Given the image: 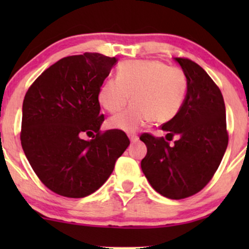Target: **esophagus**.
<instances>
[{
	"label": "esophagus",
	"mask_w": 249,
	"mask_h": 249,
	"mask_svg": "<svg viewBox=\"0 0 249 249\" xmlns=\"http://www.w3.org/2000/svg\"><path fill=\"white\" fill-rule=\"evenodd\" d=\"M128 138H130V141L132 142L138 141V136L137 134H128Z\"/></svg>",
	"instance_id": "1"
}]
</instances>
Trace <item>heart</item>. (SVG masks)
<instances>
[{
    "instance_id": "1",
    "label": "heart",
    "mask_w": 249,
    "mask_h": 249,
    "mask_svg": "<svg viewBox=\"0 0 249 249\" xmlns=\"http://www.w3.org/2000/svg\"><path fill=\"white\" fill-rule=\"evenodd\" d=\"M187 78L179 68L167 67L154 59L125 61L116 77H108L98 91V102L107 112L117 113L133 104L121 115L112 117L108 127L136 132L148 122L166 123L184 104Z\"/></svg>"
}]
</instances>
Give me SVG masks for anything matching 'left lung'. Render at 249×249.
Here are the masks:
<instances>
[{
	"instance_id": "1",
	"label": "left lung",
	"mask_w": 249,
	"mask_h": 249,
	"mask_svg": "<svg viewBox=\"0 0 249 249\" xmlns=\"http://www.w3.org/2000/svg\"><path fill=\"white\" fill-rule=\"evenodd\" d=\"M187 78L179 112L161 125L166 138L142 133L147 153L142 170L154 190L168 199L200 192L218 170L228 145L224 97L218 85L196 62L176 57ZM174 135L173 144L168 142Z\"/></svg>"
}]
</instances>
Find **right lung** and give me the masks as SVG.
Returning a JSON list of instances; mask_svg holds the SVG:
<instances>
[{"instance_id": "1", "label": "right lung", "mask_w": 249, "mask_h": 249, "mask_svg": "<svg viewBox=\"0 0 249 249\" xmlns=\"http://www.w3.org/2000/svg\"><path fill=\"white\" fill-rule=\"evenodd\" d=\"M116 63L98 53L64 57L25 93L22 148L39 180L59 196L84 198L98 190L130 145L121 130H99L98 91ZM84 134L93 139L84 141Z\"/></svg>"}]
</instances>
